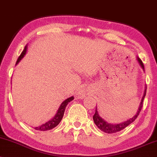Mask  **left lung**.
Listing matches in <instances>:
<instances>
[{
	"label": "left lung",
	"mask_w": 157,
	"mask_h": 157,
	"mask_svg": "<svg viewBox=\"0 0 157 157\" xmlns=\"http://www.w3.org/2000/svg\"><path fill=\"white\" fill-rule=\"evenodd\" d=\"M136 59H137L138 63L140 66V67L142 68L143 71H145L144 65H143V63H142V60H140L138 57ZM146 89H147V87H146V86H145V91H144V94H143V96H142V98L141 102H140V106H139L137 112H136V114H135L132 118L128 119V120H127L126 121L120 122V123H117V124L109 123V122L105 121L103 118H102L100 116L98 111H97V108L96 106V111H95L94 115L93 116V120H94V122L95 125L97 126V128H98L99 129H100V130H101L102 131H103V132L107 133V134H113V133H117V132H118V131L123 130V129L125 128L127 126H128L130 124L132 123V122H134L136 118H137L138 115L140 114V112L141 111V109L142 107V102H143L144 98H145V94H146Z\"/></svg>",
	"instance_id": "obj_1"
}]
</instances>
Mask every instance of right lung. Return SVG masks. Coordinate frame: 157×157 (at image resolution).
I'll use <instances>...</instances> for the list:
<instances>
[{"label": "right lung", "mask_w": 157, "mask_h": 157, "mask_svg": "<svg viewBox=\"0 0 157 157\" xmlns=\"http://www.w3.org/2000/svg\"><path fill=\"white\" fill-rule=\"evenodd\" d=\"M27 48H28V46H25L24 49L21 53V55L19 56L18 59H17V63H16V65L18 64V63L21 60V59L24 57L25 55L26 54V51H27ZM74 100V97H71L69 98L66 99V100H64L63 102L61 103V105L59 107L58 110H57V113L54 116V117H52L51 120H48V122H46V123L42 124L41 125L37 126V127H34V128L37 131H48V130H51V129L54 128L56 127L59 123H60L61 120L63 119V117L65 110H66V108L67 105L68 104V102H70L71 101H72Z\"/></svg>", "instance_id": "1"}]
</instances>
